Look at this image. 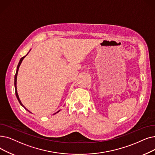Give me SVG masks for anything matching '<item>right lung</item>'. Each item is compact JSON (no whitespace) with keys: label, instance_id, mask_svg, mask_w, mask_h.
<instances>
[{"label":"right lung","instance_id":"obj_1","mask_svg":"<svg viewBox=\"0 0 155 155\" xmlns=\"http://www.w3.org/2000/svg\"><path fill=\"white\" fill-rule=\"evenodd\" d=\"M29 51V52H30ZM29 52L27 53V54H26V56H23V57H22L21 59H20V60H19V63H18V66H17V70H16V74H15V93H16V97H17V99H18V101H19V103H20V104H21L24 108L25 109V110H27L28 111H29L30 112V111H28L27 109L26 108V107L23 106V104L21 103V101H20V99H19V96H18V92H17V87H16V82H17V75H18V70H19V66H20V64H21V62H22V61L23 60V59L28 55V54L29 53ZM60 111V110H59ZM59 111H58V112H56V113H58ZM31 113V112H30ZM56 113H54V114H56Z\"/></svg>","mask_w":155,"mask_h":155}]
</instances>
